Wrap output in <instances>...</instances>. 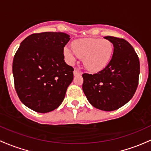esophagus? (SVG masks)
I'll list each match as a JSON object with an SVG mask.
<instances>
[{"label":"esophagus","mask_w":151,"mask_h":151,"mask_svg":"<svg viewBox=\"0 0 151 151\" xmlns=\"http://www.w3.org/2000/svg\"><path fill=\"white\" fill-rule=\"evenodd\" d=\"M81 72H80V71L78 70V69L76 68L75 70H74V71H73L74 76H78V75H81Z\"/></svg>","instance_id":"obj_1"}]
</instances>
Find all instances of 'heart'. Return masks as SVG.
<instances>
[{
	"mask_svg": "<svg viewBox=\"0 0 151 151\" xmlns=\"http://www.w3.org/2000/svg\"><path fill=\"white\" fill-rule=\"evenodd\" d=\"M72 48H64V55L68 62L73 64L78 57L83 58L84 66L92 72L103 70L109 64L113 53V43L100 38L79 39L72 43Z\"/></svg>",
	"mask_w": 151,
	"mask_h": 151,
	"instance_id": "obj_1",
	"label": "heart"
}]
</instances>
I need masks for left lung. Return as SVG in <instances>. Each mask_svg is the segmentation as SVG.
Instances as JSON below:
<instances>
[{"label":"left lung","instance_id":"left-lung-1","mask_svg":"<svg viewBox=\"0 0 151 151\" xmlns=\"http://www.w3.org/2000/svg\"><path fill=\"white\" fill-rule=\"evenodd\" d=\"M113 43V53L109 64L93 75L83 74V91L93 107L113 111L133 98L138 84L140 62L132 45L124 39L104 37Z\"/></svg>","mask_w":151,"mask_h":151}]
</instances>
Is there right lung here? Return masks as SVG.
<instances>
[{
	"mask_svg": "<svg viewBox=\"0 0 151 151\" xmlns=\"http://www.w3.org/2000/svg\"><path fill=\"white\" fill-rule=\"evenodd\" d=\"M70 35L44 32L21 42L13 62L15 88L25 106L38 113L50 112L60 106L73 68L64 60L63 49Z\"/></svg>",
	"mask_w": 151,
	"mask_h": 151,
	"instance_id": "1",
	"label": "right lung"
}]
</instances>
